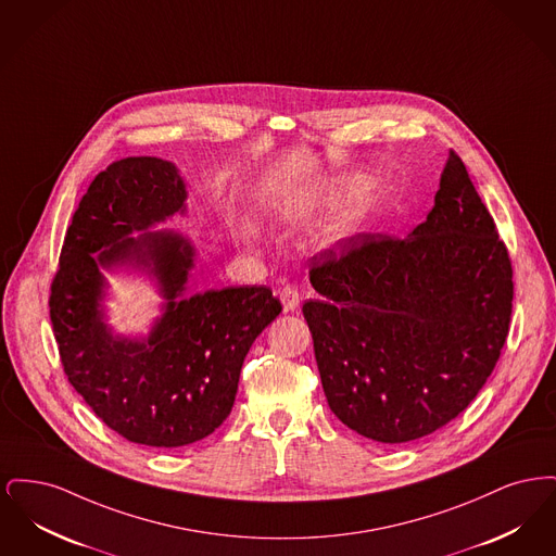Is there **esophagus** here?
<instances>
[{
    "label": "esophagus",
    "instance_id": "obj_1",
    "mask_svg": "<svg viewBox=\"0 0 556 556\" xmlns=\"http://www.w3.org/2000/svg\"><path fill=\"white\" fill-rule=\"evenodd\" d=\"M279 298H281V302H283V308L286 311H295L298 306H300V291L295 286H283L281 290H279Z\"/></svg>",
    "mask_w": 556,
    "mask_h": 556
}]
</instances>
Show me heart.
<instances>
[{"instance_id":"b5f03b06","label":"heart","mask_w":556,"mask_h":556,"mask_svg":"<svg viewBox=\"0 0 556 556\" xmlns=\"http://www.w3.org/2000/svg\"><path fill=\"white\" fill-rule=\"evenodd\" d=\"M363 211H365V204H358V206L345 211L344 214H340L331 225H327V229L323 231V236L327 239H331V241H333V239L344 238L345 233L356 225V220L363 216ZM241 233H243L245 238L254 236L252 225L243 223V225H241Z\"/></svg>"}]
</instances>
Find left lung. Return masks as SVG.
Here are the masks:
<instances>
[{
    "label": "left lung",
    "mask_w": 556,
    "mask_h": 556,
    "mask_svg": "<svg viewBox=\"0 0 556 556\" xmlns=\"http://www.w3.org/2000/svg\"><path fill=\"white\" fill-rule=\"evenodd\" d=\"M311 265L318 298L302 313L342 424L404 444L471 404L508 336L513 266L454 150L433 208L408 238L358 233Z\"/></svg>",
    "instance_id": "8db88e82"
}]
</instances>
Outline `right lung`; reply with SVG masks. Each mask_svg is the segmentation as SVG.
Wrapping results in <instances>:
<instances>
[{"instance_id": "obj_1", "label": "right lung", "mask_w": 556, "mask_h": 556, "mask_svg": "<svg viewBox=\"0 0 556 556\" xmlns=\"http://www.w3.org/2000/svg\"><path fill=\"white\" fill-rule=\"evenodd\" d=\"M186 198L173 162H112L80 198L50 293L71 386L110 429L152 448L193 444L229 417L243 358L281 313L266 286L186 295L193 245L175 231H148L186 211ZM123 264L152 274L167 300L143 341L114 337L103 323L101 268Z\"/></svg>"}]
</instances>
